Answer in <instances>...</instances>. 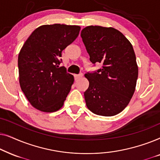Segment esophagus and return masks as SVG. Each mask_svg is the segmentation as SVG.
<instances>
[{"instance_id": "34e87169", "label": "esophagus", "mask_w": 160, "mask_h": 160, "mask_svg": "<svg viewBox=\"0 0 160 160\" xmlns=\"http://www.w3.org/2000/svg\"><path fill=\"white\" fill-rule=\"evenodd\" d=\"M83 76V74L82 73H80V74H78V75H74V78H75L76 81H77L79 79V78H82Z\"/></svg>"}]
</instances>
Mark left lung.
<instances>
[{
	"label": "left lung",
	"mask_w": 160,
	"mask_h": 160,
	"mask_svg": "<svg viewBox=\"0 0 160 160\" xmlns=\"http://www.w3.org/2000/svg\"><path fill=\"white\" fill-rule=\"evenodd\" d=\"M81 36L93 64L101 69L84 75L89 87L84 92L87 108L97 115L111 117L122 112L135 92L138 67L132 45L113 28L87 26Z\"/></svg>",
	"instance_id": "1"
}]
</instances>
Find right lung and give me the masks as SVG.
<instances>
[{
    "label": "right lung",
    "mask_w": 160,
    "mask_h": 160,
    "mask_svg": "<svg viewBox=\"0 0 160 160\" xmlns=\"http://www.w3.org/2000/svg\"><path fill=\"white\" fill-rule=\"evenodd\" d=\"M80 30L78 25H41L23 44L18 56L19 84L35 108L51 113L62 107L74 78L60 67V60Z\"/></svg>",
    "instance_id": "add662e5"
}]
</instances>
